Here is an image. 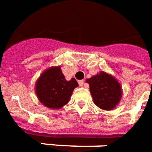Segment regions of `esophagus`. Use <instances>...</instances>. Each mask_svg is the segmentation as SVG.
I'll return each mask as SVG.
<instances>
[{
    "label": "esophagus",
    "mask_w": 152,
    "mask_h": 152,
    "mask_svg": "<svg viewBox=\"0 0 152 152\" xmlns=\"http://www.w3.org/2000/svg\"><path fill=\"white\" fill-rule=\"evenodd\" d=\"M78 83H79L80 86H84L85 85V80H80L78 81Z\"/></svg>",
    "instance_id": "esophagus-1"
}]
</instances>
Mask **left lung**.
<instances>
[{"mask_svg":"<svg viewBox=\"0 0 152 152\" xmlns=\"http://www.w3.org/2000/svg\"><path fill=\"white\" fill-rule=\"evenodd\" d=\"M86 82L89 85L93 102L99 108L110 110L116 107L122 97V88L113 76L101 72Z\"/></svg>","mask_w":152,"mask_h":152,"instance_id":"left-lung-1","label":"left lung"}]
</instances>
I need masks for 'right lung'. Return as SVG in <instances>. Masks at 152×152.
Here are the masks:
<instances>
[{"instance_id": "add662e5", "label": "right lung", "mask_w": 152, "mask_h": 152, "mask_svg": "<svg viewBox=\"0 0 152 152\" xmlns=\"http://www.w3.org/2000/svg\"><path fill=\"white\" fill-rule=\"evenodd\" d=\"M78 86L75 78L65 80L60 67H50L36 82V95L41 103L50 109H59L69 102L73 89Z\"/></svg>"}]
</instances>
